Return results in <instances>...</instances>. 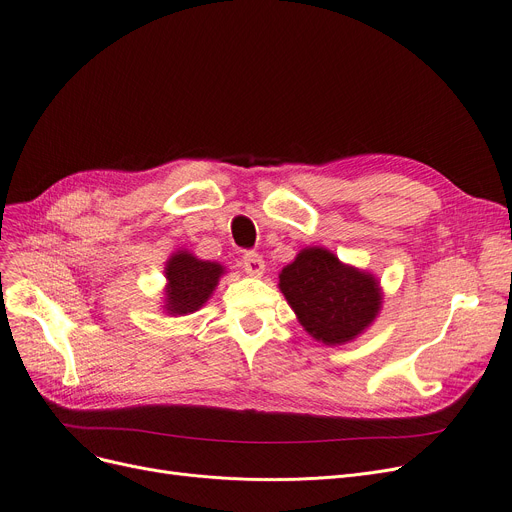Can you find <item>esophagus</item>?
Segmentation results:
<instances>
[{
	"instance_id": "34e87169",
	"label": "esophagus",
	"mask_w": 512,
	"mask_h": 512,
	"mask_svg": "<svg viewBox=\"0 0 512 512\" xmlns=\"http://www.w3.org/2000/svg\"><path fill=\"white\" fill-rule=\"evenodd\" d=\"M242 270H245L249 276H255V278H259V276H263V272H265V261L261 259V255H257V253H245V257H242Z\"/></svg>"
}]
</instances>
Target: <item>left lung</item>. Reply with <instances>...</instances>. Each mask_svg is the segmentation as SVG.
I'll use <instances>...</instances> for the list:
<instances>
[{
	"label": "left lung",
	"mask_w": 512,
	"mask_h": 512,
	"mask_svg": "<svg viewBox=\"0 0 512 512\" xmlns=\"http://www.w3.org/2000/svg\"><path fill=\"white\" fill-rule=\"evenodd\" d=\"M278 286L301 326L330 346L355 340L382 309L375 276L321 247H307L294 257L280 272Z\"/></svg>",
	"instance_id": "8db88e82"
}]
</instances>
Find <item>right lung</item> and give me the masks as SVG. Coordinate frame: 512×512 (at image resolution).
Wrapping results in <instances>:
<instances>
[{
	"instance_id": "obj_1",
	"label": "right lung",
	"mask_w": 512,
	"mask_h": 512,
	"mask_svg": "<svg viewBox=\"0 0 512 512\" xmlns=\"http://www.w3.org/2000/svg\"><path fill=\"white\" fill-rule=\"evenodd\" d=\"M224 265L178 251L166 263V305L170 315H188L201 309L224 274Z\"/></svg>"
}]
</instances>
